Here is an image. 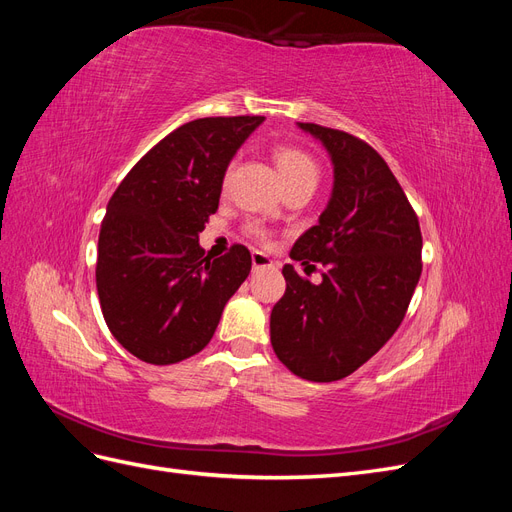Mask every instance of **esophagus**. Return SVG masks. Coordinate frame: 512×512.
<instances>
[{
  "label": "esophagus",
  "instance_id": "obj_1",
  "mask_svg": "<svg viewBox=\"0 0 512 512\" xmlns=\"http://www.w3.org/2000/svg\"><path fill=\"white\" fill-rule=\"evenodd\" d=\"M252 265L254 269H265V267H273V260L265 254V252H252Z\"/></svg>",
  "mask_w": 512,
  "mask_h": 512
}]
</instances>
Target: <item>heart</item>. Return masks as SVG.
I'll return each instance as SVG.
<instances>
[{"mask_svg": "<svg viewBox=\"0 0 512 512\" xmlns=\"http://www.w3.org/2000/svg\"><path fill=\"white\" fill-rule=\"evenodd\" d=\"M271 158L275 162L277 173H280L284 185H294V183H301V181H316L318 179V168L314 164V160L307 156L305 151H301L299 147H290V145H277L271 151ZM228 175L224 177V185H226ZM254 235L265 241L267 235L262 228H254Z\"/></svg>", "mask_w": 512, "mask_h": 512, "instance_id": "1", "label": "heart"}]
</instances>
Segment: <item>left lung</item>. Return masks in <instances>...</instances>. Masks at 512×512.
Here are the masks:
<instances>
[{
  "instance_id": "8db88e82",
  "label": "left lung",
  "mask_w": 512,
  "mask_h": 512,
  "mask_svg": "<svg viewBox=\"0 0 512 512\" xmlns=\"http://www.w3.org/2000/svg\"><path fill=\"white\" fill-rule=\"evenodd\" d=\"M329 151L333 192L290 258L324 267L312 284L284 265L271 346L294 376L333 382L367 363L397 331L423 271L418 218L380 153L348 132L299 123Z\"/></svg>"
}]
</instances>
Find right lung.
I'll list each match as a JSON object with an SVG mask.
<instances>
[{"label":"right lung","instance_id":"right-lung-1","mask_svg":"<svg viewBox=\"0 0 512 512\" xmlns=\"http://www.w3.org/2000/svg\"><path fill=\"white\" fill-rule=\"evenodd\" d=\"M262 121L241 115L183 123L134 164L108 200L96 286L108 329L136 359L173 365L203 350L250 275L245 245L213 258L198 235L218 211L232 156Z\"/></svg>","mask_w":512,"mask_h":512}]
</instances>
